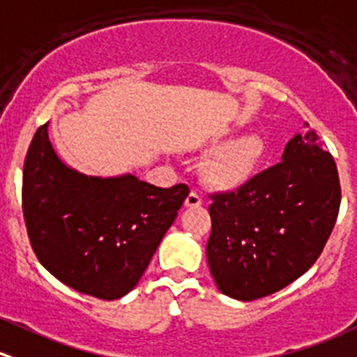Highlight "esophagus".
Masks as SVG:
<instances>
[{"mask_svg":"<svg viewBox=\"0 0 357 357\" xmlns=\"http://www.w3.org/2000/svg\"><path fill=\"white\" fill-rule=\"evenodd\" d=\"M185 206L186 207H200V206H202V197H200L199 193L193 192V190H192V192L188 193V197H186Z\"/></svg>","mask_w":357,"mask_h":357,"instance_id":"1","label":"esophagus"}]
</instances>
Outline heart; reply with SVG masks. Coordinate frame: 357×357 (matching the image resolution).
Here are the masks:
<instances>
[{
  "mask_svg": "<svg viewBox=\"0 0 357 357\" xmlns=\"http://www.w3.org/2000/svg\"><path fill=\"white\" fill-rule=\"evenodd\" d=\"M268 144L259 134H244L218 146L204 165L207 183L221 192L248 185L263 167Z\"/></svg>",
  "mask_w": 357,
  "mask_h": 357,
  "instance_id": "b5f03b06",
  "label": "heart"
}]
</instances>
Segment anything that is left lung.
Listing matches in <instances>:
<instances>
[{
  "label": "left lung",
  "mask_w": 357,
  "mask_h": 357,
  "mask_svg": "<svg viewBox=\"0 0 357 357\" xmlns=\"http://www.w3.org/2000/svg\"><path fill=\"white\" fill-rule=\"evenodd\" d=\"M211 199V275L223 295L251 302L291 284L323 252L340 209L337 164L309 130L274 167Z\"/></svg>",
  "instance_id": "8db88e82"
}]
</instances>
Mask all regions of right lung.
I'll list each match as a JSON object with an SVG mask.
<instances>
[{
  "label": "right lung",
  "instance_id": "right-lung-1",
  "mask_svg": "<svg viewBox=\"0 0 357 357\" xmlns=\"http://www.w3.org/2000/svg\"><path fill=\"white\" fill-rule=\"evenodd\" d=\"M188 193L186 185L158 188L132 174H82L57 157L48 123L24 162L22 213L34 255L55 279L101 300L134 289Z\"/></svg>",
  "mask_w": 357,
  "mask_h": 357
}]
</instances>
